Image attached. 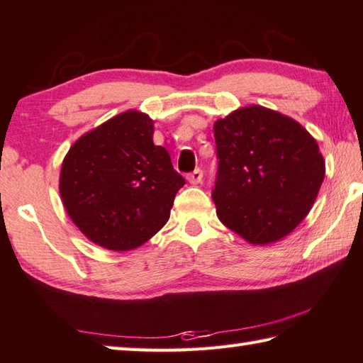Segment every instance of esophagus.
<instances>
[{"mask_svg": "<svg viewBox=\"0 0 363 363\" xmlns=\"http://www.w3.org/2000/svg\"><path fill=\"white\" fill-rule=\"evenodd\" d=\"M187 179H189V182L190 184H200L201 181H203V171H201L200 168H196V169H194L192 173H189L187 174Z\"/></svg>", "mask_w": 363, "mask_h": 363, "instance_id": "esophagus-1", "label": "esophagus"}]
</instances>
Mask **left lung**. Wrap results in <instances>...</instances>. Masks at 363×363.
<instances>
[{"label":"left lung","mask_w":363,"mask_h":363,"mask_svg":"<svg viewBox=\"0 0 363 363\" xmlns=\"http://www.w3.org/2000/svg\"><path fill=\"white\" fill-rule=\"evenodd\" d=\"M218 173L211 196L220 223L256 245L290 233L317 199L325 162L298 121L245 107L214 123Z\"/></svg>","instance_id":"left-lung-1"}]
</instances>
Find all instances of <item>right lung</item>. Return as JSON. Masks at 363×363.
<instances>
[{
  "mask_svg": "<svg viewBox=\"0 0 363 363\" xmlns=\"http://www.w3.org/2000/svg\"><path fill=\"white\" fill-rule=\"evenodd\" d=\"M149 116L125 112L79 138L60 171V196L89 240L115 251L145 243L169 219L186 179L153 144Z\"/></svg>",
  "mask_w": 363,
  "mask_h": 363,
  "instance_id": "right-lung-1",
  "label": "right lung"
}]
</instances>
